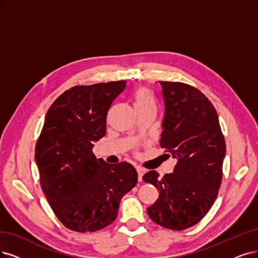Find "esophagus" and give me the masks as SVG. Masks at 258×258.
I'll list each match as a JSON object with an SVG mask.
<instances>
[{
  "mask_svg": "<svg viewBox=\"0 0 258 258\" xmlns=\"http://www.w3.org/2000/svg\"><path fill=\"white\" fill-rule=\"evenodd\" d=\"M136 170H137V173H138V180H139V182H141V180H142V175L145 174L146 170L144 168H141V167H137Z\"/></svg>",
  "mask_w": 258,
  "mask_h": 258,
  "instance_id": "34e87169",
  "label": "esophagus"
}]
</instances>
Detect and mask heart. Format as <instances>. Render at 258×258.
Instances as JSON below:
<instances>
[{
	"label": "heart",
	"instance_id": "b5f03b06",
	"mask_svg": "<svg viewBox=\"0 0 258 258\" xmlns=\"http://www.w3.org/2000/svg\"><path fill=\"white\" fill-rule=\"evenodd\" d=\"M134 103L135 107L140 106H154V97L148 88H139L134 94Z\"/></svg>",
	"mask_w": 258,
	"mask_h": 258
}]
</instances>
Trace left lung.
Returning a JSON list of instances; mask_svg holds the SVG:
<instances>
[{
  "instance_id": "8db88e82",
  "label": "left lung",
  "mask_w": 258,
  "mask_h": 258,
  "mask_svg": "<svg viewBox=\"0 0 258 258\" xmlns=\"http://www.w3.org/2000/svg\"><path fill=\"white\" fill-rule=\"evenodd\" d=\"M165 116L160 147L177 158L172 173L144 175L159 191L148 207L151 220L173 231L200 222L213 206L222 180L225 140L212 102L198 88L179 82H159Z\"/></svg>"
}]
</instances>
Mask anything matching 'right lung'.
Masks as SVG:
<instances>
[{"label":"right lung","instance_id":"obj_1","mask_svg":"<svg viewBox=\"0 0 258 258\" xmlns=\"http://www.w3.org/2000/svg\"><path fill=\"white\" fill-rule=\"evenodd\" d=\"M126 82L74 86L46 112L35 159L40 185L52 211L71 231L97 232L118 215L121 199L136 186L135 168L109 165L93 154L106 134V117Z\"/></svg>","mask_w":258,"mask_h":258}]
</instances>
